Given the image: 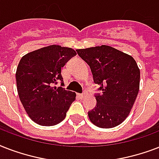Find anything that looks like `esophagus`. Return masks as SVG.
<instances>
[{"instance_id": "esophagus-1", "label": "esophagus", "mask_w": 159, "mask_h": 159, "mask_svg": "<svg viewBox=\"0 0 159 159\" xmlns=\"http://www.w3.org/2000/svg\"><path fill=\"white\" fill-rule=\"evenodd\" d=\"M78 97L81 98V99H84L85 97H87V94L86 93H82V94H78Z\"/></svg>"}]
</instances>
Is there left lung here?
<instances>
[{"label":"left lung","mask_w":159,"mask_h":159,"mask_svg":"<svg viewBox=\"0 0 159 159\" xmlns=\"http://www.w3.org/2000/svg\"><path fill=\"white\" fill-rule=\"evenodd\" d=\"M90 66L102 95L88 112L90 120L100 128L110 129L123 122L133 107L139 90L140 71L130 55L107 45L77 49Z\"/></svg>","instance_id":"8db88e82"}]
</instances>
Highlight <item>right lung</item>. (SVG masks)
I'll return each instance as SVG.
<instances>
[{
	"label": "right lung",
	"mask_w": 159,
	"mask_h": 159,
	"mask_svg": "<svg viewBox=\"0 0 159 159\" xmlns=\"http://www.w3.org/2000/svg\"><path fill=\"white\" fill-rule=\"evenodd\" d=\"M76 54L72 48L53 44L21 57L16 73L17 92L26 113L39 125L60 123L76 99L75 92L53 87L62 82L61 68Z\"/></svg>",
	"instance_id": "add662e5"
}]
</instances>
